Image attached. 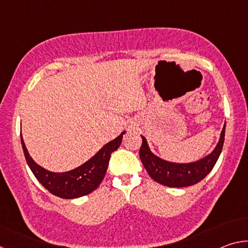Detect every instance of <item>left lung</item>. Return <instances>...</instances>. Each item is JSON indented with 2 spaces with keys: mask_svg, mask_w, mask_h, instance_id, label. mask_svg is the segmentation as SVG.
I'll return each instance as SVG.
<instances>
[{
  "mask_svg": "<svg viewBox=\"0 0 248 248\" xmlns=\"http://www.w3.org/2000/svg\"><path fill=\"white\" fill-rule=\"evenodd\" d=\"M225 124L222 129L220 139L215 150L211 153L205 155L198 161L190 163H175L163 159L155 155L150 150L143 136L142 137V145L140 148V158L148 174L155 182L164 185L167 187H188L192 186L200 180H202L210 171L219 158L224 143Z\"/></svg>",
  "mask_w": 248,
  "mask_h": 248,
  "instance_id": "8db88e82",
  "label": "left lung"
}]
</instances>
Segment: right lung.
I'll return each mask as SVG.
<instances>
[{"label":"right lung","mask_w":248,"mask_h":248,"mask_svg":"<svg viewBox=\"0 0 248 248\" xmlns=\"http://www.w3.org/2000/svg\"><path fill=\"white\" fill-rule=\"evenodd\" d=\"M124 133L125 131L121 132L116 139L105 144L93 157L81 166L63 173H54L37 164L29 155L22 136L20 141L27 164L38 182L54 196L63 199H74L91 194L103 182L110 155L119 148Z\"/></svg>","instance_id":"add662e5"}]
</instances>
